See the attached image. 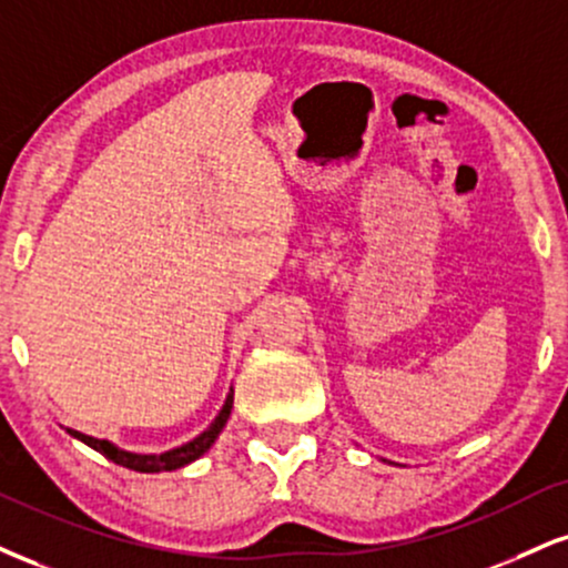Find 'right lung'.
Returning a JSON list of instances; mask_svg holds the SVG:
<instances>
[{
  "label": "right lung",
  "instance_id": "add662e5",
  "mask_svg": "<svg viewBox=\"0 0 568 568\" xmlns=\"http://www.w3.org/2000/svg\"><path fill=\"white\" fill-rule=\"evenodd\" d=\"M232 413V392L227 396V402H224V407L219 409L216 420L211 423V426L203 432L201 436H195L193 442L182 444V447L176 449H169V453H161V455H136V453H126V449H119L113 447L111 442L105 439H94V436H87L81 432H73V428H68V434L77 436L79 442H84L87 447H92L94 453H100L102 457H108V460H113L115 466H124V468H132V470H140V474H159V470H176L182 466H187V463H193L201 457L211 444L216 442V436L222 434L224 423H227Z\"/></svg>",
  "mask_w": 568,
  "mask_h": 568
}]
</instances>
